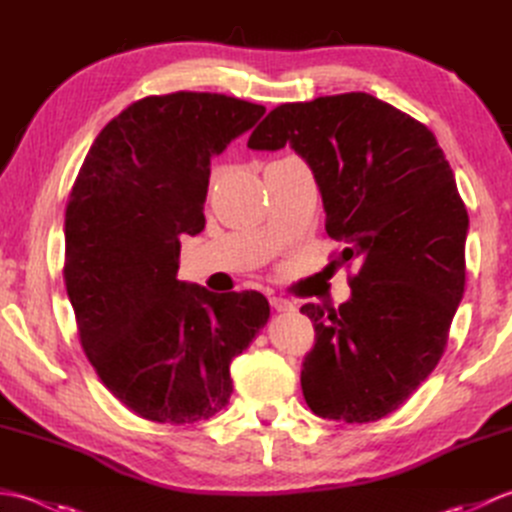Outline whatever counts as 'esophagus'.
<instances>
[{
  "instance_id": "esophagus-1",
  "label": "esophagus",
  "mask_w": 512,
  "mask_h": 512,
  "mask_svg": "<svg viewBox=\"0 0 512 512\" xmlns=\"http://www.w3.org/2000/svg\"><path fill=\"white\" fill-rule=\"evenodd\" d=\"M270 306H273L277 312H290L295 310V306H292V301L284 299V297H270Z\"/></svg>"
}]
</instances>
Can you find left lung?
I'll use <instances>...</instances> for the list:
<instances>
[{
	"instance_id": "left-lung-1",
	"label": "left lung",
	"mask_w": 512,
	"mask_h": 512,
	"mask_svg": "<svg viewBox=\"0 0 512 512\" xmlns=\"http://www.w3.org/2000/svg\"><path fill=\"white\" fill-rule=\"evenodd\" d=\"M292 147L317 182L325 231L356 262L339 310L306 303L317 343L301 369L321 418L374 422L436 369L464 295L469 213L436 136L372 94L275 107L250 149Z\"/></svg>"
}]
</instances>
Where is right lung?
<instances>
[{"mask_svg": "<svg viewBox=\"0 0 512 512\" xmlns=\"http://www.w3.org/2000/svg\"><path fill=\"white\" fill-rule=\"evenodd\" d=\"M264 112L224 94L147 96L101 129L74 180L63 279L81 345L147 420L193 424L224 409L233 358L268 323L262 292L178 279L180 237L204 228L211 158Z\"/></svg>", "mask_w": 512, "mask_h": 512, "instance_id": "1", "label": "right lung"}]
</instances>
